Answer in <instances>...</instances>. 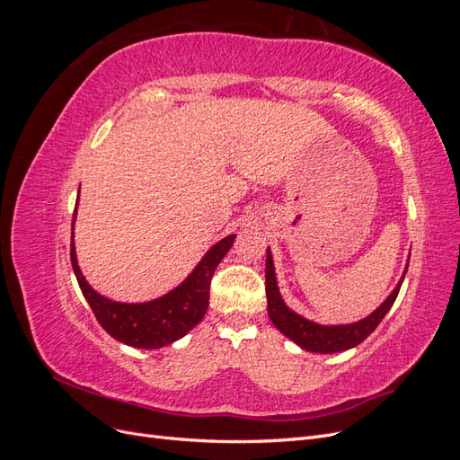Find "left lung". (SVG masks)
I'll return each mask as SVG.
<instances>
[{
	"label": "left lung",
	"instance_id": "left-lung-1",
	"mask_svg": "<svg viewBox=\"0 0 460 460\" xmlns=\"http://www.w3.org/2000/svg\"><path fill=\"white\" fill-rule=\"evenodd\" d=\"M407 269H409V261L395 289L387 296V299L380 305L378 309L372 311L363 320H357V323H351V324H318L309 318L297 314L296 311H291L286 305V301L282 299V294L280 289H278V282H276L270 247H267V269H264V276H267L269 316L272 320V324L280 330L286 338L297 343L305 351H311V353L347 351L351 349V347L358 345L360 341H365L376 330V326L382 323V318L387 314V311L392 309V305L395 303L401 289V284L405 280Z\"/></svg>",
	"mask_w": 460,
	"mask_h": 460
}]
</instances>
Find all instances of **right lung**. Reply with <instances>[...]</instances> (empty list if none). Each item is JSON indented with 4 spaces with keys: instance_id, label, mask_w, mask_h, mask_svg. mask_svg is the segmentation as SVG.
I'll list each match as a JSON object with an SVG mask.
<instances>
[{
    "instance_id": "add662e5",
    "label": "right lung",
    "mask_w": 460,
    "mask_h": 460,
    "mask_svg": "<svg viewBox=\"0 0 460 460\" xmlns=\"http://www.w3.org/2000/svg\"><path fill=\"white\" fill-rule=\"evenodd\" d=\"M80 193V190H78ZM75 220L73 215V242H71V262L76 274L78 286L102 328L113 336L117 341L137 347V349H159L176 340L184 338L186 333L201 323L208 307V288L218 262L225 259L235 240V234L226 235L217 242L198 267L190 272L186 280L157 299L144 303H120L111 301L86 282L76 259L75 247Z\"/></svg>"
}]
</instances>
